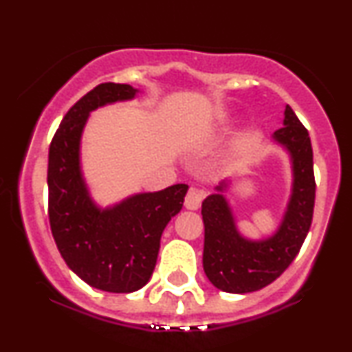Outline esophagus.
<instances>
[{"label": "esophagus", "mask_w": 352, "mask_h": 352, "mask_svg": "<svg viewBox=\"0 0 352 352\" xmlns=\"http://www.w3.org/2000/svg\"><path fill=\"white\" fill-rule=\"evenodd\" d=\"M201 200H204V192L197 188H190L187 197H185V208L187 210H197L200 207Z\"/></svg>", "instance_id": "obj_1"}]
</instances>
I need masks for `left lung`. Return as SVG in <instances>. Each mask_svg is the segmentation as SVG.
Returning a JSON list of instances; mask_svg holds the SVG:
<instances>
[{
	"label": "left lung",
	"mask_w": 352,
	"mask_h": 352,
	"mask_svg": "<svg viewBox=\"0 0 352 352\" xmlns=\"http://www.w3.org/2000/svg\"><path fill=\"white\" fill-rule=\"evenodd\" d=\"M292 160V195L280 227L272 236L250 240L236 227L227 197L230 179L201 204L205 225L204 270L213 286L225 293H252L276 280L292 265L308 235L314 208L313 148L308 131L293 109L286 106L283 127L272 135Z\"/></svg>",
	"instance_id": "obj_1"
}]
</instances>
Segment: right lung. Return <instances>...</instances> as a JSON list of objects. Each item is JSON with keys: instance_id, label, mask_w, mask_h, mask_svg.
Masks as SVG:
<instances>
[{"instance_id": "add662e5", "label": "right lung", "mask_w": 352, "mask_h": 352, "mask_svg": "<svg viewBox=\"0 0 352 352\" xmlns=\"http://www.w3.org/2000/svg\"><path fill=\"white\" fill-rule=\"evenodd\" d=\"M129 84L104 82L87 92L64 116L50 147V223L66 265L82 281L109 293H132L151 280L160 236L182 210L188 185L127 197L99 207L80 167V139L89 114L137 96Z\"/></svg>"}]
</instances>
